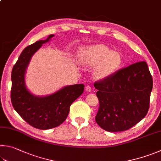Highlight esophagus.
Returning a JSON list of instances; mask_svg holds the SVG:
<instances>
[{
	"label": "esophagus",
	"mask_w": 161,
	"mask_h": 161,
	"mask_svg": "<svg viewBox=\"0 0 161 161\" xmlns=\"http://www.w3.org/2000/svg\"><path fill=\"white\" fill-rule=\"evenodd\" d=\"M86 91L87 92H90L91 91H92V86H91L90 85H87L86 86Z\"/></svg>",
	"instance_id": "1"
}]
</instances>
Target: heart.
<instances>
[{
  "label": "heart",
  "mask_w": 161,
  "mask_h": 161,
  "mask_svg": "<svg viewBox=\"0 0 161 161\" xmlns=\"http://www.w3.org/2000/svg\"><path fill=\"white\" fill-rule=\"evenodd\" d=\"M79 60L83 65L87 67L96 65L94 75L98 79L108 77L119 68L121 63V58L118 53L101 45L81 50Z\"/></svg>",
  "instance_id": "b5f03b06"
}]
</instances>
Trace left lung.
Listing matches in <instances>:
<instances>
[{"label": "left lung", "mask_w": 161, "mask_h": 161, "mask_svg": "<svg viewBox=\"0 0 161 161\" xmlns=\"http://www.w3.org/2000/svg\"><path fill=\"white\" fill-rule=\"evenodd\" d=\"M99 101L96 122L108 131L130 129L147 115L153 79L145 61L121 69L96 81Z\"/></svg>", "instance_id": "left-lung-1"}]
</instances>
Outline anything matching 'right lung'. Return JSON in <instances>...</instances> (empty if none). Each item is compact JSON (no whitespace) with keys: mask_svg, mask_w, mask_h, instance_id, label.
<instances>
[{"mask_svg":"<svg viewBox=\"0 0 161 161\" xmlns=\"http://www.w3.org/2000/svg\"><path fill=\"white\" fill-rule=\"evenodd\" d=\"M40 40L26 47L13 66L11 80V102L21 118L32 127L49 130L59 126L65 120L71 104L82 94L84 84L67 86L49 96H36L26 88L25 74L32 55L42 44L50 41Z\"/></svg>","mask_w":161,"mask_h":161,"instance_id":"right-lung-1","label":"right lung"}]
</instances>
